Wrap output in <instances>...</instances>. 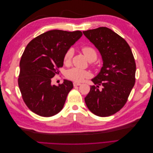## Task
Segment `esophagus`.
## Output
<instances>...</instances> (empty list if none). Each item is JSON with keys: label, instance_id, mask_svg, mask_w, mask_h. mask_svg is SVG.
Masks as SVG:
<instances>
[{"label": "esophagus", "instance_id": "esophagus-1", "mask_svg": "<svg viewBox=\"0 0 153 153\" xmlns=\"http://www.w3.org/2000/svg\"><path fill=\"white\" fill-rule=\"evenodd\" d=\"M81 84H80V83H78V82H73V85L74 86H78V85H80Z\"/></svg>", "mask_w": 153, "mask_h": 153}]
</instances>
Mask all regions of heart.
<instances>
[{"label":"heart","instance_id":"b5f03b06","mask_svg":"<svg viewBox=\"0 0 153 153\" xmlns=\"http://www.w3.org/2000/svg\"><path fill=\"white\" fill-rule=\"evenodd\" d=\"M82 51L89 61H94L97 58V53L96 50L89 46H84L82 47ZM73 55L72 49H69L64 55V63L68 64L71 62ZM90 73L87 71L83 70L78 68H71L67 71L66 76L68 79L76 82L84 81L85 78L89 77Z\"/></svg>","mask_w":153,"mask_h":153}]
</instances>
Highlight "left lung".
<instances>
[{"label": "left lung", "mask_w": 153, "mask_h": 153, "mask_svg": "<svg viewBox=\"0 0 153 153\" xmlns=\"http://www.w3.org/2000/svg\"><path fill=\"white\" fill-rule=\"evenodd\" d=\"M83 33L99 50L103 62L98 75L91 80L96 86H91L85 102L92 113L108 117L123 107L135 85V59L126 41L107 27Z\"/></svg>", "instance_id": "obj_1"}]
</instances>
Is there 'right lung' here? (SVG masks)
<instances>
[{"label":"right lung","instance_id":"1","mask_svg":"<svg viewBox=\"0 0 153 153\" xmlns=\"http://www.w3.org/2000/svg\"><path fill=\"white\" fill-rule=\"evenodd\" d=\"M82 36L80 30H52L27 45L20 60L18 82L22 98L32 112L51 117L62 109L73 83L64 80L57 86L52 84V79L63 66L64 54Z\"/></svg>","mask_w":153,"mask_h":153}]
</instances>
